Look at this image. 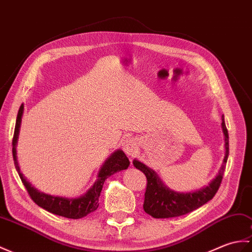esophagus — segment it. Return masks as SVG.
Returning <instances> with one entry per match:
<instances>
[{
	"instance_id": "1",
	"label": "esophagus",
	"mask_w": 252,
	"mask_h": 252,
	"mask_svg": "<svg viewBox=\"0 0 252 252\" xmlns=\"http://www.w3.org/2000/svg\"><path fill=\"white\" fill-rule=\"evenodd\" d=\"M122 149L126 153V156L128 157H133L137 153V140L133 137H127L124 144H122Z\"/></svg>"
}]
</instances>
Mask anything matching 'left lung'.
I'll return each instance as SVG.
<instances>
[{"label": "left lung", "mask_w": 252, "mask_h": 252, "mask_svg": "<svg viewBox=\"0 0 252 252\" xmlns=\"http://www.w3.org/2000/svg\"><path fill=\"white\" fill-rule=\"evenodd\" d=\"M221 126L224 134V159L216 178L212 180V183H209L207 187H204L200 190L187 193L173 191L162 183L154 169L146 166L144 163L137 160L133 161V165L142 171L147 178V188H146L143 205L145 213L158 219L179 217V216L193 212L212 200L220 187L227 157H229V134H227L223 117H222Z\"/></svg>", "instance_id": "8db88e82"}]
</instances>
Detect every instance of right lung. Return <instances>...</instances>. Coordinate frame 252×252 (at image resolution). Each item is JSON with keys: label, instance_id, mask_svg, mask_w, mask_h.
Wrapping results in <instances>:
<instances>
[{"label": "right lung", "instance_id": "obj_1", "mask_svg": "<svg viewBox=\"0 0 252 252\" xmlns=\"http://www.w3.org/2000/svg\"><path fill=\"white\" fill-rule=\"evenodd\" d=\"M22 115L23 104L20 106L18 110V115H17L15 132L13 137V158L16 169L19 174V177L22 181L23 186L26 187L29 195L31 196L33 202L35 204H37L39 207L47 210V212L58 216H62V217L69 219H80L85 217L88 214L93 213L94 210H96L98 207V197L99 194H101L105 179H107L109 176H112L113 174L117 172H120L122 169H126L128 165H130V161H128L124 151L119 149L115 151L112 156L108 157V159L105 161L101 169L98 171L97 179L94 185H93L83 196H79L77 198H67L46 194V193L36 190L34 187H32L30 183H28L27 179L23 177V175L21 174L18 165V161H17L16 147L17 142H18Z\"/></svg>", "mask_w": 252, "mask_h": 252}]
</instances>
